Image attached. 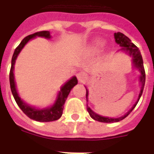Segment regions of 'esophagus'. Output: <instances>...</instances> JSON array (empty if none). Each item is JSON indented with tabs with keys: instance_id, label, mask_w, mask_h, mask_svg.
Wrapping results in <instances>:
<instances>
[{
	"instance_id": "esophagus-1",
	"label": "esophagus",
	"mask_w": 154,
	"mask_h": 154,
	"mask_svg": "<svg viewBox=\"0 0 154 154\" xmlns=\"http://www.w3.org/2000/svg\"><path fill=\"white\" fill-rule=\"evenodd\" d=\"M77 79H78V80L80 81V83H83V82H85L87 80V74H86V72H83V71L79 72L77 74Z\"/></svg>"
}]
</instances>
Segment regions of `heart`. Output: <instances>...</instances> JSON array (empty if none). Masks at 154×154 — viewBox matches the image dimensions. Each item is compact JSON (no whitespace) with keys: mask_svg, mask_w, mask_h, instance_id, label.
<instances>
[{"mask_svg":"<svg viewBox=\"0 0 154 154\" xmlns=\"http://www.w3.org/2000/svg\"><path fill=\"white\" fill-rule=\"evenodd\" d=\"M103 41L101 40H96L94 43H93V50L97 51L98 49H100L102 46H103Z\"/></svg>","mask_w":154,"mask_h":154,"instance_id":"obj_1","label":"heart"}]
</instances>
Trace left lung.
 I'll list each match as a JSON object with an SVG mask.
<instances>
[{
    "mask_svg": "<svg viewBox=\"0 0 154 154\" xmlns=\"http://www.w3.org/2000/svg\"><path fill=\"white\" fill-rule=\"evenodd\" d=\"M115 37V41L117 45H119L121 47H122L121 49V51H125L127 52L129 56H132L133 58V64L134 67L136 68H138L140 72V81L141 84V89L140 92L139 97L137 101L135 102V103L133 105V107L128 111L127 113L122 116L117 117V118H109V117H105V116H102L98 115L97 113L93 112L92 109H90V107L87 105L86 109L87 111L89 113L90 116L92 117V119L96 120V121L101 122H116L122 121V119H124L125 117H127L130 114V112L134 109V107L136 106L137 103L139 102L140 98L143 92V89H144V86H145V80H146V74H145V69H144V66H143V60H142V56L140 54V51L138 49V47H136L135 45H134L133 43L131 42V40L128 38L127 36H125L124 34H122L121 32H116L114 34ZM86 99H88V91L86 89Z\"/></svg>",
    "mask_w": 154,
    "mask_h": 154,
    "instance_id": "obj_1",
    "label": "left lung"
}]
</instances>
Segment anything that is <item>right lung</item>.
I'll use <instances>...</instances> for the list:
<instances>
[{
	"mask_svg": "<svg viewBox=\"0 0 154 154\" xmlns=\"http://www.w3.org/2000/svg\"><path fill=\"white\" fill-rule=\"evenodd\" d=\"M36 37H44L45 38H51L50 32L43 31V32H38L33 33L32 35H29L21 41V43L19 45V46L15 49L14 53L13 55V58H12V64H11V69H10V74H9L10 88H11L13 96H14L17 104L19 105V107L20 108L21 110L29 118L38 122L56 121L62 116V110L64 108V103H65V101L68 98V94H69L70 91L72 90V88L75 85H77V83H78V80L75 76L72 77L68 82H66L62 86L60 92L57 95V98H56L55 103L51 107H48V108H45V109H37V108L32 107L29 104H27L26 103H25L20 98V96L17 92L16 86H15L14 69L15 61L17 59V56L20 54L21 50L24 48V46L26 45L31 39H32L33 38H36Z\"/></svg>",
	"mask_w": 154,
	"mask_h": 154,
	"instance_id": "add662e5",
	"label": "right lung"
}]
</instances>
